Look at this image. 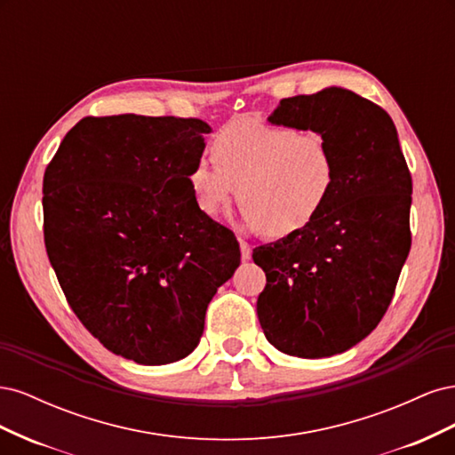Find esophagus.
<instances>
[{"instance_id": "obj_1", "label": "esophagus", "mask_w": 455, "mask_h": 455, "mask_svg": "<svg viewBox=\"0 0 455 455\" xmlns=\"http://www.w3.org/2000/svg\"><path fill=\"white\" fill-rule=\"evenodd\" d=\"M239 244H241V256H243V259H251V254H252L251 244L246 243L244 239H239Z\"/></svg>"}]
</instances>
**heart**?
Masks as SVG:
<instances>
[{"mask_svg": "<svg viewBox=\"0 0 455 455\" xmlns=\"http://www.w3.org/2000/svg\"><path fill=\"white\" fill-rule=\"evenodd\" d=\"M212 161L199 159L188 171V186L206 216L224 212L237 197L249 229L291 237L321 216L338 180L328 140L254 117H235L211 144Z\"/></svg>", "mask_w": 455, "mask_h": 455, "instance_id": "b5f03b06", "label": "heart"}]
</instances>
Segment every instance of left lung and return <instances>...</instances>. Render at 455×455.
Returning a JSON list of instances; mask_svg holds the SVG:
<instances>
[{
	"label": "left lung",
	"mask_w": 455,
	"mask_h": 455,
	"mask_svg": "<svg viewBox=\"0 0 455 455\" xmlns=\"http://www.w3.org/2000/svg\"><path fill=\"white\" fill-rule=\"evenodd\" d=\"M269 121L323 134L336 159L321 216L252 252L266 273L256 311L267 341L323 359L364 339L391 304L411 246V174L389 114L353 91L283 99Z\"/></svg>",
	"instance_id": "left-lung-1"
}]
</instances>
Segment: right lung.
Instances as JSON below:
<instances>
[{"mask_svg":"<svg viewBox=\"0 0 455 455\" xmlns=\"http://www.w3.org/2000/svg\"><path fill=\"white\" fill-rule=\"evenodd\" d=\"M196 117H84L44 176V237L62 292L106 349L169 364L197 347L212 296L241 264L233 231L199 211Z\"/></svg>","mask_w":455,"mask_h":455,"instance_id":"add662e5","label":"right lung"}]
</instances>
